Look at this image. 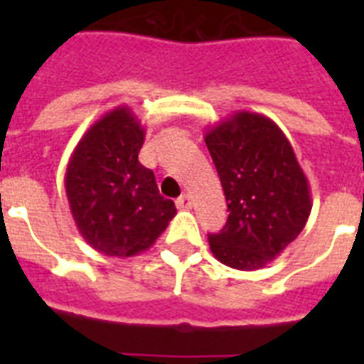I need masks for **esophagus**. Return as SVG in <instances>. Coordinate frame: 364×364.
<instances>
[{
  "label": "esophagus",
  "instance_id": "esophagus-1",
  "mask_svg": "<svg viewBox=\"0 0 364 364\" xmlns=\"http://www.w3.org/2000/svg\"><path fill=\"white\" fill-rule=\"evenodd\" d=\"M177 208H181V210H191L193 208V198L188 196V194H181L179 198H177Z\"/></svg>",
  "mask_w": 364,
  "mask_h": 364
}]
</instances>
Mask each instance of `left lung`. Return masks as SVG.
Wrapping results in <instances>:
<instances>
[{
  "label": "left lung",
  "instance_id": "obj_1",
  "mask_svg": "<svg viewBox=\"0 0 364 364\" xmlns=\"http://www.w3.org/2000/svg\"><path fill=\"white\" fill-rule=\"evenodd\" d=\"M228 205L211 253L236 270H260L293 242L311 211L310 185L291 143L268 117L236 111L205 132Z\"/></svg>",
  "mask_w": 364,
  "mask_h": 364
}]
</instances>
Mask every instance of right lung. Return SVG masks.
Returning a JSON list of instances; mask_svg holds the SVG:
<instances>
[{"instance_id":"1","label":"right lung","mask_w":364,"mask_h":364,"mask_svg":"<svg viewBox=\"0 0 364 364\" xmlns=\"http://www.w3.org/2000/svg\"><path fill=\"white\" fill-rule=\"evenodd\" d=\"M145 128L128 105L107 111L71 153L65 194L85 242L107 257L147 251L168 223L176 204L160 196L154 173L137 160Z\"/></svg>"}]
</instances>
